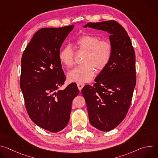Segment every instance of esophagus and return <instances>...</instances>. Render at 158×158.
Instances as JSON below:
<instances>
[{
    "instance_id": "34e87169",
    "label": "esophagus",
    "mask_w": 158,
    "mask_h": 158,
    "mask_svg": "<svg viewBox=\"0 0 158 158\" xmlns=\"http://www.w3.org/2000/svg\"><path fill=\"white\" fill-rule=\"evenodd\" d=\"M77 87H78L79 91H81L83 87L84 86V83H82V82H77Z\"/></svg>"
}]
</instances>
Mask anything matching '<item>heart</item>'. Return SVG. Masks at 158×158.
I'll return each instance as SVG.
<instances>
[{"label":"heart","mask_w":158,"mask_h":158,"mask_svg":"<svg viewBox=\"0 0 158 158\" xmlns=\"http://www.w3.org/2000/svg\"><path fill=\"white\" fill-rule=\"evenodd\" d=\"M79 50L86 52L84 64L77 65L67 74L70 81L84 82L91 81L95 74V68L98 71L104 69L108 64L112 55V48L110 43L92 34H83L76 40ZM60 61L67 67L74 64V50L69 45L62 48L59 52Z\"/></svg>","instance_id":"heart-1"}]
</instances>
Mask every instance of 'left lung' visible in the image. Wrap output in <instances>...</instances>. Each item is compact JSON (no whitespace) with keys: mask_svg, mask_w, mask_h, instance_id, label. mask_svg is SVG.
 I'll list each match as a JSON object with an SVG mask.
<instances>
[{"mask_svg":"<svg viewBox=\"0 0 158 158\" xmlns=\"http://www.w3.org/2000/svg\"><path fill=\"white\" fill-rule=\"evenodd\" d=\"M84 27L110 34L112 51L108 64L93 86L85 85L81 91L90 123L101 131H109L123 121L130 107L136 82L135 52L127 32L114 20L89 22Z\"/></svg>","mask_w":158,"mask_h":158,"instance_id":"obj_1","label":"left lung"}]
</instances>
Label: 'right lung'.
I'll return each instance as SVG.
<instances>
[{"instance_id":"right-lung-1","label":"right lung","mask_w":158,"mask_h":158,"mask_svg":"<svg viewBox=\"0 0 158 158\" xmlns=\"http://www.w3.org/2000/svg\"><path fill=\"white\" fill-rule=\"evenodd\" d=\"M74 27L40 29L21 59L20 86L27 113L36 125L51 132L62 130L68 124L73 100L79 93L76 83L59 89L65 80L59 58L60 49Z\"/></svg>"}]
</instances>
